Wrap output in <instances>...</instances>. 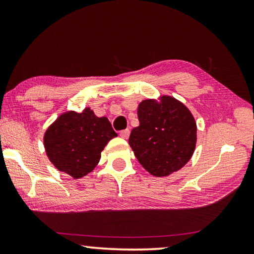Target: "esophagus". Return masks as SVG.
I'll use <instances>...</instances> for the list:
<instances>
[{
	"label": "esophagus",
	"mask_w": 254,
	"mask_h": 254,
	"mask_svg": "<svg viewBox=\"0 0 254 254\" xmlns=\"http://www.w3.org/2000/svg\"><path fill=\"white\" fill-rule=\"evenodd\" d=\"M129 133H130L129 129H124L120 131V136L123 138H128V136H129Z\"/></svg>",
	"instance_id": "1"
}]
</instances>
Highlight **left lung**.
I'll return each mask as SVG.
<instances>
[{
    "label": "left lung",
    "mask_w": 254,
    "mask_h": 254,
    "mask_svg": "<svg viewBox=\"0 0 254 254\" xmlns=\"http://www.w3.org/2000/svg\"><path fill=\"white\" fill-rule=\"evenodd\" d=\"M140 125L131 129L128 143L140 164L156 177L182 169L192 157L196 124L189 109L172 97L161 103L143 100L137 109Z\"/></svg>",
    "instance_id": "8db88e82"
}]
</instances>
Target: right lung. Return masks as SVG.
<instances>
[{"label": "right lung", "instance_id": "right-lung-1", "mask_svg": "<svg viewBox=\"0 0 254 254\" xmlns=\"http://www.w3.org/2000/svg\"><path fill=\"white\" fill-rule=\"evenodd\" d=\"M117 135L106 117H97L90 109L70 111L48 127L44 145L55 168L78 179L96 168L100 152Z\"/></svg>", "mask_w": 254, "mask_h": 254}]
</instances>
